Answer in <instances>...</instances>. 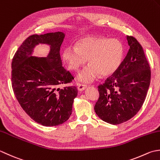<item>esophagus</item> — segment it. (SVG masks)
Listing matches in <instances>:
<instances>
[{
	"label": "esophagus",
	"instance_id": "esophagus-1",
	"mask_svg": "<svg viewBox=\"0 0 160 160\" xmlns=\"http://www.w3.org/2000/svg\"><path fill=\"white\" fill-rule=\"evenodd\" d=\"M87 88L86 86L83 84H80V83H77V88L79 91H83Z\"/></svg>",
	"mask_w": 160,
	"mask_h": 160
}]
</instances>
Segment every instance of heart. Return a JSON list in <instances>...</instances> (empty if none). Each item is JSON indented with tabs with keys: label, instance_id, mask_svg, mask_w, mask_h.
<instances>
[{
	"label": "heart",
	"instance_id": "b5f03b06",
	"mask_svg": "<svg viewBox=\"0 0 160 160\" xmlns=\"http://www.w3.org/2000/svg\"><path fill=\"white\" fill-rule=\"evenodd\" d=\"M123 48L117 39L88 36L78 41L76 47L64 48L62 58L70 70L77 71L86 63L89 65L81 72L77 79L90 83L97 79L99 74L109 76L118 69L122 63Z\"/></svg>",
	"mask_w": 160,
	"mask_h": 160
}]
</instances>
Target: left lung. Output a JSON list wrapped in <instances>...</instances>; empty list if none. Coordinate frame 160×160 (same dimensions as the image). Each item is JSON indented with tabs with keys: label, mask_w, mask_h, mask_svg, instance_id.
Here are the masks:
<instances>
[{
	"label": "left lung",
	"mask_w": 160,
	"mask_h": 160,
	"mask_svg": "<svg viewBox=\"0 0 160 160\" xmlns=\"http://www.w3.org/2000/svg\"><path fill=\"white\" fill-rule=\"evenodd\" d=\"M130 49L111 77L98 86L94 111L101 119L117 125L134 117L144 103L151 82V70L142 45L126 36Z\"/></svg>",
	"instance_id": "8db88e82"
}]
</instances>
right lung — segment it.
<instances>
[{
	"mask_svg": "<svg viewBox=\"0 0 160 160\" xmlns=\"http://www.w3.org/2000/svg\"><path fill=\"white\" fill-rule=\"evenodd\" d=\"M65 36L61 32L32 35L25 39L12 59V83L16 99L34 121L45 126L66 122L77 96L75 86L58 88L74 79L63 67L60 56ZM39 44L50 47L45 58L33 56L35 47Z\"/></svg>",
	"mask_w": 160,
	"mask_h": 160,
	"instance_id": "right-lung-1",
	"label": "right lung"
}]
</instances>
